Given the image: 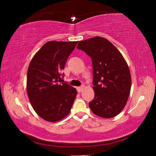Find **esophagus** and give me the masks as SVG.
Here are the masks:
<instances>
[{"label": "esophagus", "mask_w": 156, "mask_h": 156, "mask_svg": "<svg viewBox=\"0 0 156 156\" xmlns=\"http://www.w3.org/2000/svg\"><path fill=\"white\" fill-rule=\"evenodd\" d=\"M84 86H82V87H79L76 88V89H77V91L78 92H81L82 90H84Z\"/></svg>", "instance_id": "obj_1"}]
</instances>
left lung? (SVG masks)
Here are the masks:
<instances>
[{
	"mask_svg": "<svg viewBox=\"0 0 156 156\" xmlns=\"http://www.w3.org/2000/svg\"><path fill=\"white\" fill-rule=\"evenodd\" d=\"M77 48L92 59L94 98L89 107L96 115L112 118L127 104L131 87L128 65L115 46L101 37L79 41Z\"/></svg>",
	"mask_w": 156,
	"mask_h": 156,
	"instance_id": "obj_1",
	"label": "left lung"
}]
</instances>
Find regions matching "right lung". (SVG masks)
<instances>
[{
  "label": "right lung",
  "mask_w": 156,
  "mask_h": 156,
  "mask_svg": "<svg viewBox=\"0 0 156 156\" xmlns=\"http://www.w3.org/2000/svg\"><path fill=\"white\" fill-rule=\"evenodd\" d=\"M78 41H48L29 64L27 95L33 108L49 122L64 119L70 112L77 95L76 88L62 81L60 74Z\"/></svg>",
  "instance_id": "1"
}]
</instances>
